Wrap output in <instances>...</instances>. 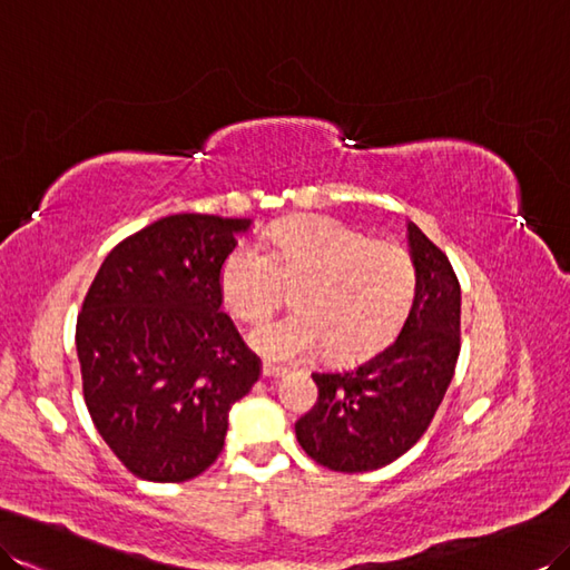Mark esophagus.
Here are the masks:
<instances>
[{
	"instance_id": "obj_1",
	"label": "esophagus",
	"mask_w": 570,
	"mask_h": 570,
	"mask_svg": "<svg viewBox=\"0 0 570 570\" xmlns=\"http://www.w3.org/2000/svg\"><path fill=\"white\" fill-rule=\"evenodd\" d=\"M287 374V367H281V365H273V363H263V377L268 380H281Z\"/></svg>"
}]
</instances>
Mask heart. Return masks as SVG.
I'll list each match as a JSON object with an SVG mask.
<instances>
[{
  "mask_svg": "<svg viewBox=\"0 0 570 570\" xmlns=\"http://www.w3.org/2000/svg\"><path fill=\"white\" fill-rule=\"evenodd\" d=\"M295 287L293 314L252 331L271 360H302L324 348L336 363L365 357L390 341L415 297V266L404 246L374 242L336 219L307 217L237 244L219 271L225 307L261 322Z\"/></svg>",
  "mask_w": 570,
  "mask_h": 570,
  "instance_id": "heart-1",
  "label": "heart"
}]
</instances>
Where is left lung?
Wrapping results in <instances>:
<instances>
[{
  "label": "left lung",
  "mask_w": 570,
  "mask_h": 570,
  "mask_svg": "<svg viewBox=\"0 0 570 570\" xmlns=\"http://www.w3.org/2000/svg\"><path fill=\"white\" fill-rule=\"evenodd\" d=\"M415 297L399 336L348 370L314 372L316 406L295 423L314 462L372 471L411 450L445 396L460 357L462 289L448 256L406 222Z\"/></svg>",
  "instance_id": "1"
}]
</instances>
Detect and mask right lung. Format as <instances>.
I'll return each instance as SVG.
<instances>
[{"mask_svg": "<svg viewBox=\"0 0 570 570\" xmlns=\"http://www.w3.org/2000/svg\"><path fill=\"white\" fill-rule=\"evenodd\" d=\"M246 217L169 215L106 256L77 318L91 421L135 476L203 474L225 448L229 411L261 377L222 312L219 271Z\"/></svg>", "mask_w": 570, "mask_h": 570, "instance_id": "add662e5", "label": "right lung"}]
</instances>
